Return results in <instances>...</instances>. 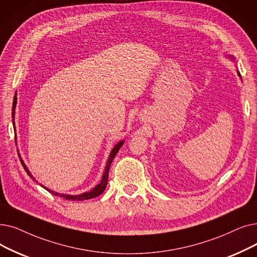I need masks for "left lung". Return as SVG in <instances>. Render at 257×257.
Wrapping results in <instances>:
<instances>
[{
	"instance_id": "left-lung-1",
	"label": "left lung",
	"mask_w": 257,
	"mask_h": 257,
	"mask_svg": "<svg viewBox=\"0 0 257 257\" xmlns=\"http://www.w3.org/2000/svg\"><path fill=\"white\" fill-rule=\"evenodd\" d=\"M225 58L226 59H229L231 62H233V63H235V57H234L233 54H225ZM237 71V75L240 77V80H241V76H240V73H239V71L238 70H236Z\"/></svg>"
}]
</instances>
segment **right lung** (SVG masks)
<instances>
[{"instance_id": "add662e5", "label": "right lung", "mask_w": 257, "mask_h": 257, "mask_svg": "<svg viewBox=\"0 0 257 257\" xmlns=\"http://www.w3.org/2000/svg\"><path fill=\"white\" fill-rule=\"evenodd\" d=\"M17 95H18V93H17V91H16L15 97H14V104H13V114H11V115H13V124H14V129H15V131H16L15 115H16V106H17V99H18ZM16 136H17V133H16ZM124 143H125V140L119 141L117 144H115V146L112 148V150H111V152H110V154H109V158H108L107 163H106V166H105V170H104V173H103V176H102V180H101V182H99L94 188H92L90 191H87V192H84V193H81V194H76V195H71V194H64V193H59V192L52 191V190H50V189H48L47 187H45L44 185L40 184L41 187H43L44 189H46L47 191H49L51 194H53V195H55V196H60V197H63V198L68 199V200H86V199L94 198V197H96V196H98V195H101V194L105 191V189H106V187H107L108 175H109V169H110L111 163H112L113 159L115 158L116 153L118 152V150L120 149V147L122 146V145H124ZM21 163H22V165H23L24 169H25V171L27 172V174L32 178V180L36 181V178L32 176V174L30 173L29 169L27 168V166L25 165L24 161L22 160V159H21ZM36 182L38 183V181H36Z\"/></svg>"}]
</instances>
